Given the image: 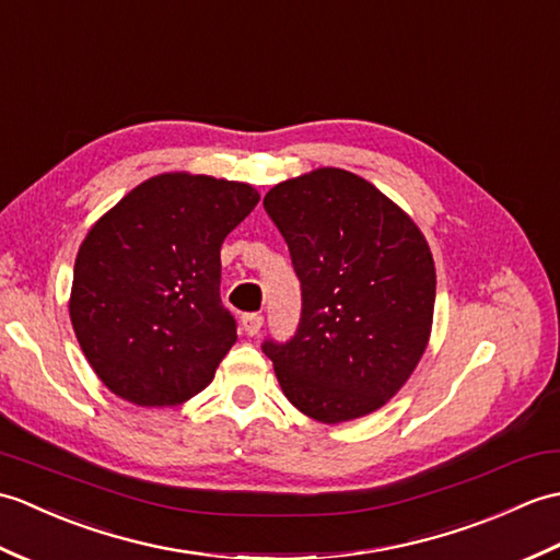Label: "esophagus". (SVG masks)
Masks as SVG:
<instances>
[{"label": "esophagus", "instance_id": "esophagus-1", "mask_svg": "<svg viewBox=\"0 0 560 560\" xmlns=\"http://www.w3.org/2000/svg\"><path fill=\"white\" fill-rule=\"evenodd\" d=\"M260 326H264V316L260 314H244L242 316V328L246 335H258L260 332Z\"/></svg>", "mask_w": 560, "mask_h": 560}]
</instances>
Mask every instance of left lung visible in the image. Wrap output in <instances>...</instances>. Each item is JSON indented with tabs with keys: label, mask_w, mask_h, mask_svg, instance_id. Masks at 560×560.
Listing matches in <instances>:
<instances>
[{
	"label": "left lung",
	"mask_w": 560,
	"mask_h": 560,
	"mask_svg": "<svg viewBox=\"0 0 560 560\" xmlns=\"http://www.w3.org/2000/svg\"><path fill=\"white\" fill-rule=\"evenodd\" d=\"M302 284L300 326L260 350L300 412L340 424L383 407L427 350L436 268L424 234L352 172L323 167L266 194Z\"/></svg>",
	"instance_id": "left-lung-1"
}]
</instances>
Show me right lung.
I'll use <instances>...</instances> for the list:
<instances>
[{
	"mask_svg": "<svg viewBox=\"0 0 560 560\" xmlns=\"http://www.w3.org/2000/svg\"><path fill=\"white\" fill-rule=\"evenodd\" d=\"M258 191L206 175H160L129 191L83 240L69 314L107 388L172 407L213 381L237 340L220 300V246Z\"/></svg>",
	"mask_w": 560,
	"mask_h": 560,
	"instance_id": "1",
	"label": "right lung"
}]
</instances>
